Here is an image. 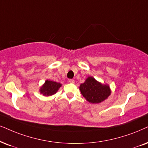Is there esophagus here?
Segmentation results:
<instances>
[{"label": "esophagus", "mask_w": 148, "mask_h": 148, "mask_svg": "<svg viewBox=\"0 0 148 148\" xmlns=\"http://www.w3.org/2000/svg\"><path fill=\"white\" fill-rule=\"evenodd\" d=\"M69 83H71V84H74L75 81L73 79H69Z\"/></svg>", "instance_id": "1"}]
</instances>
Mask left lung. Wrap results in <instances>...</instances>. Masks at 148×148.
<instances>
[{
  "label": "left lung",
  "mask_w": 148,
  "mask_h": 148,
  "mask_svg": "<svg viewBox=\"0 0 148 148\" xmlns=\"http://www.w3.org/2000/svg\"><path fill=\"white\" fill-rule=\"evenodd\" d=\"M79 90L86 101L92 104L103 102L112 93L108 84L101 83L92 76L88 77L85 82L80 84Z\"/></svg>",
  "instance_id": "left-lung-1"
}]
</instances>
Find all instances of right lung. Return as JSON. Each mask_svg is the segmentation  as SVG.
I'll use <instances>...</instances> for the list:
<instances>
[{"mask_svg": "<svg viewBox=\"0 0 148 148\" xmlns=\"http://www.w3.org/2000/svg\"><path fill=\"white\" fill-rule=\"evenodd\" d=\"M61 86H62V84L60 83L47 79L45 83L40 87L39 92L43 96L50 97L51 95H55Z\"/></svg>", "mask_w": 148, "mask_h": 148, "instance_id": "right-lung-1", "label": "right lung"}]
</instances>
